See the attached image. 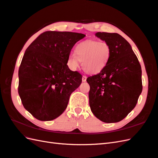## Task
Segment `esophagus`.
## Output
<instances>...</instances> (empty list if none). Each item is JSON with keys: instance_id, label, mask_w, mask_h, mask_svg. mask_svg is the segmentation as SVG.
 Returning <instances> with one entry per match:
<instances>
[{"instance_id": "esophagus-1", "label": "esophagus", "mask_w": 158, "mask_h": 158, "mask_svg": "<svg viewBox=\"0 0 158 158\" xmlns=\"http://www.w3.org/2000/svg\"><path fill=\"white\" fill-rule=\"evenodd\" d=\"M86 79H87V76L86 75H83V77H82V81L83 82L86 81Z\"/></svg>"}]
</instances>
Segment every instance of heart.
Masks as SVG:
<instances>
[{"label":"heart","instance_id":"obj_1","mask_svg":"<svg viewBox=\"0 0 158 158\" xmlns=\"http://www.w3.org/2000/svg\"><path fill=\"white\" fill-rule=\"evenodd\" d=\"M76 54L69 55V61L72 67H77L82 61L83 70L88 73H97L103 69L110 58V48L105 42L86 40L76 48Z\"/></svg>","mask_w":158,"mask_h":158}]
</instances>
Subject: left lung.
Masks as SVG:
<instances>
[{
  "label": "left lung",
  "instance_id": "obj_1",
  "mask_svg": "<svg viewBox=\"0 0 158 158\" xmlns=\"http://www.w3.org/2000/svg\"><path fill=\"white\" fill-rule=\"evenodd\" d=\"M96 35L109 45L110 55L102 71L87 79L90 108L102 122H120L135 107L141 94V64L123 36L107 32Z\"/></svg>",
  "mask_w": 158,
  "mask_h": 158
}]
</instances>
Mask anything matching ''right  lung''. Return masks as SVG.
<instances>
[{
  "label": "right lung",
  "instance_id": "right-lung-1",
  "mask_svg": "<svg viewBox=\"0 0 158 158\" xmlns=\"http://www.w3.org/2000/svg\"><path fill=\"white\" fill-rule=\"evenodd\" d=\"M85 35L47 31L28 46L19 69L18 93L24 108L42 121L52 120L67 108L82 75L67 64L71 49Z\"/></svg>",
  "mask_w": 158,
  "mask_h": 158
}]
</instances>
